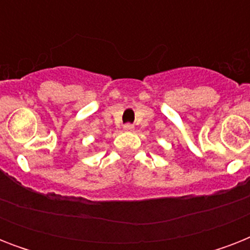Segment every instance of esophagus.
I'll use <instances>...</instances> for the list:
<instances>
[{
    "label": "esophagus",
    "instance_id": "34e87169",
    "mask_svg": "<svg viewBox=\"0 0 250 250\" xmlns=\"http://www.w3.org/2000/svg\"><path fill=\"white\" fill-rule=\"evenodd\" d=\"M123 128H125V131H133V125H131V123H127V125H123Z\"/></svg>",
    "mask_w": 250,
    "mask_h": 250
}]
</instances>
